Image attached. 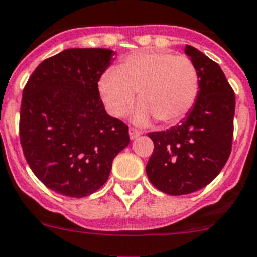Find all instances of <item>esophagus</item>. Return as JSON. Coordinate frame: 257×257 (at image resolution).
Segmentation results:
<instances>
[{"mask_svg": "<svg viewBox=\"0 0 257 257\" xmlns=\"http://www.w3.org/2000/svg\"><path fill=\"white\" fill-rule=\"evenodd\" d=\"M139 135H141V131H138L137 128L131 127V128H130V138H131V139H137Z\"/></svg>", "mask_w": 257, "mask_h": 257, "instance_id": "obj_1", "label": "esophagus"}]
</instances>
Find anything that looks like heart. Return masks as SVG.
Wrapping results in <instances>:
<instances>
[{
	"mask_svg": "<svg viewBox=\"0 0 257 257\" xmlns=\"http://www.w3.org/2000/svg\"><path fill=\"white\" fill-rule=\"evenodd\" d=\"M200 76L185 55L150 50L134 52L99 78L98 93L106 111L122 116L128 111L138 92L134 119L147 123L152 116L169 126L186 116L196 102Z\"/></svg>",
	"mask_w": 257,
	"mask_h": 257,
	"instance_id": "heart-1",
	"label": "heart"
}]
</instances>
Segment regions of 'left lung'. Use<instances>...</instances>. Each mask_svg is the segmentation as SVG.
Instances as JSON below:
<instances>
[{"label":"left lung","mask_w":257,"mask_h":257,"mask_svg":"<svg viewBox=\"0 0 257 257\" xmlns=\"http://www.w3.org/2000/svg\"><path fill=\"white\" fill-rule=\"evenodd\" d=\"M200 76L194 106L181 124L148 133L154 152L146 172L159 190L182 196L202 189L224 167L232 147L235 94L219 65L186 46Z\"/></svg>","instance_id":"1"}]
</instances>
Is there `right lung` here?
Listing matches in <instances>:
<instances>
[{
	"label": "right lung",
	"instance_id": "right-lung-1",
	"mask_svg": "<svg viewBox=\"0 0 257 257\" xmlns=\"http://www.w3.org/2000/svg\"><path fill=\"white\" fill-rule=\"evenodd\" d=\"M106 48H69L43 60L25 85L19 141L44 185L81 198L109 179L130 143L128 126L106 114L98 81L111 63Z\"/></svg>",
	"mask_w": 257,
	"mask_h": 257
}]
</instances>
